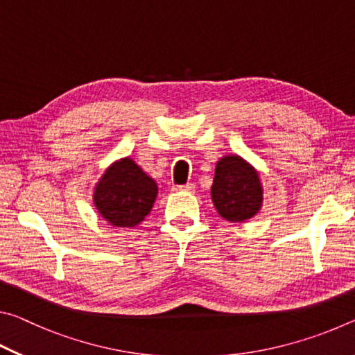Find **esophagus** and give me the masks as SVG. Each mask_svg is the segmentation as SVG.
Returning <instances> with one entry per match:
<instances>
[{
    "label": "esophagus",
    "mask_w": 355,
    "mask_h": 355,
    "mask_svg": "<svg viewBox=\"0 0 355 355\" xmlns=\"http://www.w3.org/2000/svg\"><path fill=\"white\" fill-rule=\"evenodd\" d=\"M196 186L192 183H188V184H173L172 189L173 191H194Z\"/></svg>",
    "instance_id": "obj_1"
}]
</instances>
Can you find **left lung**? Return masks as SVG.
<instances>
[{
    "label": "left lung",
    "instance_id": "1",
    "mask_svg": "<svg viewBox=\"0 0 355 355\" xmlns=\"http://www.w3.org/2000/svg\"><path fill=\"white\" fill-rule=\"evenodd\" d=\"M211 199L225 220L243 222L258 213L263 188L257 171L241 156H224L216 164Z\"/></svg>",
    "mask_w": 355,
    "mask_h": 355
}]
</instances>
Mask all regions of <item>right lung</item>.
Segmentation results:
<instances>
[{"label":"right lung","mask_w":355,"mask_h":355,"mask_svg":"<svg viewBox=\"0 0 355 355\" xmlns=\"http://www.w3.org/2000/svg\"><path fill=\"white\" fill-rule=\"evenodd\" d=\"M158 186L131 158L116 161L97 183L94 203L105 220L116 227H135L152 209Z\"/></svg>","instance_id":"1"}]
</instances>
